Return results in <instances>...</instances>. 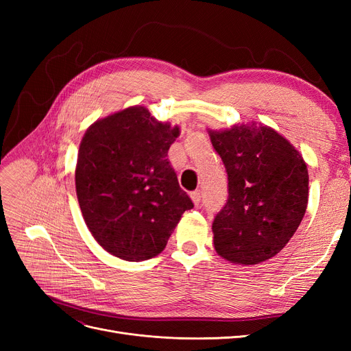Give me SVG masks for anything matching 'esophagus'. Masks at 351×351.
Returning <instances> with one entry per match:
<instances>
[{"label": "esophagus", "instance_id": "34e87169", "mask_svg": "<svg viewBox=\"0 0 351 351\" xmlns=\"http://www.w3.org/2000/svg\"><path fill=\"white\" fill-rule=\"evenodd\" d=\"M190 197H192V202H193V204L197 206L199 204H200V192H199V190H195V192H192V193H190Z\"/></svg>", "mask_w": 351, "mask_h": 351}]
</instances>
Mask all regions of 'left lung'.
<instances>
[{
  "mask_svg": "<svg viewBox=\"0 0 351 351\" xmlns=\"http://www.w3.org/2000/svg\"><path fill=\"white\" fill-rule=\"evenodd\" d=\"M228 176V200L212 224L222 259L256 265L280 253L299 228L309 199L303 156L265 124L208 129Z\"/></svg>",
  "mask_w": 351,
  "mask_h": 351,
  "instance_id": "left-lung-1",
  "label": "left lung"
}]
</instances>
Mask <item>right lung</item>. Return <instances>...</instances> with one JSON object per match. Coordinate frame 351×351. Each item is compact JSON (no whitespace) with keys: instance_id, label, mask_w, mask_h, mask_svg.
I'll return each instance as SVG.
<instances>
[{"instance_id":"right-lung-1","label":"right lung","mask_w":351,"mask_h":351,"mask_svg":"<svg viewBox=\"0 0 351 351\" xmlns=\"http://www.w3.org/2000/svg\"><path fill=\"white\" fill-rule=\"evenodd\" d=\"M178 136V125L158 121L143 105L104 117L83 134L74 174L77 200L90 234L114 256H156L193 208L167 159Z\"/></svg>"}]
</instances>
